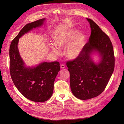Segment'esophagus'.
<instances>
[{
  "instance_id": "34e87169",
  "label": "esophagus",
  "mask_w": 124,
  "mask_h": 124,
  "mask_svg": "<svg viewBox=\"0 0 124 124\" xmlns=\"http://www.w3.org/2000/svg\"><path fill=\"white\" fill-rule=\"evenodd\" d=\"M60 67H61V68L62 69H64L65 68V66L64 65H63V64H62V65H60Z\"/></svg>"
}]
</instances>
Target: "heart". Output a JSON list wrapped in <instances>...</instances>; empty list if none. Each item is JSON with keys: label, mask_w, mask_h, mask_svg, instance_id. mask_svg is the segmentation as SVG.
I'll return each instance as SVG.
<instances>
[{"label": "heart", "mask_w": 124, "mask_h": 124, "mask_svg": "<svg viewBox=\"0 0 124 124\" xmlns=\"http://www.w3.org/2000/svg\"><path fill=\"white\" fill-rule=\"evenodd\" d=\"M54 42L59 47L65 48V55L70 59L74 60L79 57L83 50L86 42L85 35L80 33L79 31L72 28L58 32L54 37ZM53 52L58 53V50L51 45Z\"/></svg>", "instance_id": "1"}]
</instances>
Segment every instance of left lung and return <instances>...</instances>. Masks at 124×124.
I'll return each instance as SVG.
<instances>
[{
    "label": "left lung",
    "mask_w": 124,
    "mask_h": 124,
    "mask_svg": "<svg viewBox=\"0 0 124 124\" xmlns=\"http://www.w3.org/2000/svg\"><path fill=\"white\" fill-rule=\"evenodd\" d=\"M92 32L79 57L66 63L70 72V88L77 99L86 100L99 95L106 87L115 68L112 43L92 19L86 18ZM100 56L96 63L92 55Z\"/></svg>",
    "instance_id": "obj_1"
}]
</instances>
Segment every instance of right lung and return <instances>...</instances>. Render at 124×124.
I'll return each instance as SVG.
<instances>
[{
	"mask_svg": "<svg viewBox=\"0 0 124 124\" xmlns=\"http://www.w3.org/2000/svg\"><path fill=\"white\" fill-rule=\"evenodd\" d=\"M46 19L26 24L10 44V73L15 85L25 97L35 102H44L51 97L54 84L60 70L58 62H43L38 65L27 67L18 49L19 39L33 29L41 27Z\"/></svg>",
	"mask_w": 124,
	"mask_h": 124,
	"instance_id": "obj_1",
	"label": "right lung"
}]
</instances>
